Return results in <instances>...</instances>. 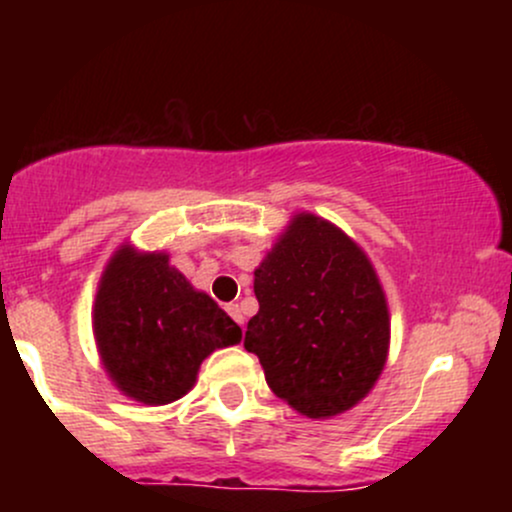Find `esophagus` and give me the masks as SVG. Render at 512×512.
<instances>
[{
	"label": "esophagus",
	"mask_w": 512,
	"mask_h": 512,
	"mask_svg": "<svg viewBox=\"0 0 512 512\" xmlns=\"http://www.w3.org/2000/svg\"><path fill=\"white\" fill-rule=\"evenodd\" d=\"M226 313L231 315L233 320L238 322V325H243V322H245V320H243V313H240V305H238V303H228V305H226Z\"/></svg>",
	"instance_id": "esophagus-1"
}]
</instances>
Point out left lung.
<instances>
[{"label":"left lung","mask_w":512,"mask_h":512,"mask_svg":"<svg viewBox=\"0 0 512 512\" xmlns=\"http://www.w3.org/2000/svg\"><path fill=\"white\" fill-rule=\"evenodd\" d=\"M255 296L245 349L291 409L332 419L373 390L390 351V310L373 262L342 228L293 214L255 269Z\"/></svg>","instance_id":"1"}]
</instances>
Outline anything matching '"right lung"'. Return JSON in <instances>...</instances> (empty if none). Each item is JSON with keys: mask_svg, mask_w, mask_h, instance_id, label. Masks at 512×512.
<instances>
[{"mask_svg": "<svg viewBox=\"0 0 512 512\" xmlns=\"http://www.w3.org/2000/svg\"><path fill=\"white\" fill-rule=\"evenodd\" d=\"M91 320L110 383L146 407L185 397L204 358L243 339L214 298L170 264L168 252L129 243L105 264Z\"/></svg>", "mask_w": 512, "mask_h": 512, "instance_id": "add662e5", "label": "right lung"}]
</instances>
